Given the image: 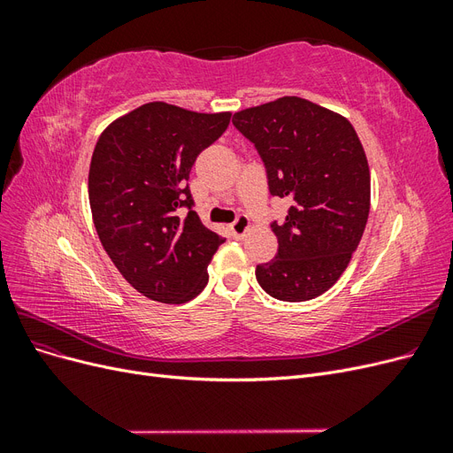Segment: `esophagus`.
Instances as JSON below:
<instances>
[{"instance_id": "obj_1", "label": "esophagus", "mask_w": 453, "mask_h": 453, "mask_svg": "<svg viewBox=\"0 0 453 453\" xmlns=\"http://www.w3.org/2000/svg\"><path fill=\"white\" fill-rule=\"evenodd\" d=\"M248 230H250V217L240 213V215L236 217V221L230 225V234H232V238L242 240V238L245 236V232H248Z\"/></svg>"}]
</instances>
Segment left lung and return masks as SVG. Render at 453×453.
<instances>
[{
	"label": "left lung",
	"instance_id": "left-lung-1",
	"mask_svg": "<svg viewBox=\"0 0 453 453\" xmlns=\"http://www.w3.org/2000/svg\"><path fill=\"white\" fill-rule=\"evenodd\" d=\"M232 125L265 164L272 196L293 203L280 225L278 255L258 265L263 289L304 303L338 281L357 250L370 210V172L349 120L296 96L243 109Z\"/></svg>",
	"mask_w": 453,
	"mask_h": 453
}]
</instances>
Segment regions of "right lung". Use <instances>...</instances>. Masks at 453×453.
<instances>
[{
    "label": "right lung",
    "instance_id": "right-lung-1",
    "mask_svg": "<svg viewBox=\"0 0 453 453\" xmlns=\"http://www.w3.org/2000/svg\"><path fill=\"white\" fill-rule=\"evenodd\" d=\"M230 113H195L164 102L117 119L94 147L88 200L105 253L135 291L183 304L208 283L225 240L195 211L188 173L221 138Z\"/></svg>",
    "mask_w": 453,
    "mask_h": 453
}]
</instances>
